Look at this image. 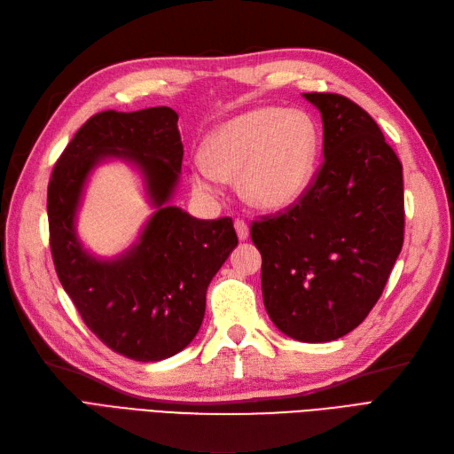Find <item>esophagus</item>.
Returning a JSON list of instances; mask_svg holds the SVG:
<instances>
[{"mask_svg": "<svg viewBox=\"0 0 454 454\" xmlns=\"http://www.w3.org/2000/svg\"><path fill=\"white\" fill-rule=\"evenodd\" d=\"M235 229H237V235L240 240H246L250 237V229L248 223L244 222V219H235Z\"/></svg>", "mask_w": 454, "mask_h": 454, "instance_id": "esophagus-1", "label": "esophagus"}]
</instances>
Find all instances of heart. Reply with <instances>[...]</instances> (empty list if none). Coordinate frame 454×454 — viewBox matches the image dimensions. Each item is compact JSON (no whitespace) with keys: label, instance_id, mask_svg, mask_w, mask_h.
Returning a JSON list of instances; mask_svg holds the SVG:
<instances>
[{"label":"heart","instance_id":"obj_1","mask_svg":"<svg viewBox=\"0 0 454 454\" xmlns=\"http://www.w3.org/2000/svg\"><path fill=\"white\" fill-rule=\"evenodd\" d=\"M318 129L297 109L255 107L219 127L206 142V159L193 184L215 193L223 180H239L242 199L261 210L294 204L314 174Z\"/></svg>","mask_w":454,"mask_h":454}]
</instances>
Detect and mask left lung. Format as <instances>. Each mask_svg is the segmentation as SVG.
I'll use <instances>...</instances> for the list:
<instances>
[{
    "instance_id": "8db88e82",
    "label": "left lung",
    "mask_w": 454,
    "mask_h": 454,
    "mask_svg": "<svg viewBox=\"0 0 454 454\" xmlns=\"http://www.w3.org/2000/svg\"><path fill=\"white\" fill-rule=\"evenodd\" d=\"M320 109L324 162L292 206L252 223L263 303L282 333L327 342L358 327L403 246V168L377 122L347 96L305 92Z\"/></svg>"
}]
</instances>
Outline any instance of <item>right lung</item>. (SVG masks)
<instances>
[{
  "label": "right lung",
  "mask_w": 454,
  "mask_h": 454,
  "mask_svg": "<svg viewBox=\"0 0 454 454\" xmlns=\"http://www.w3.org/2000/svg\"><path fill=\"white\" fill-rule=\"evenodd\" d=\"M109 156L139 167L158 212L132 249L98 260L78 242L74 214L88 174ZM182 160L174 109H109L75 132L49 182V240L59 280L90 332L136 362L170 358L195 339L206 290L239 244L231 217L197 219L168 206Z\"/></svg>",
  "instance_id": "1"
}]
</instances>
